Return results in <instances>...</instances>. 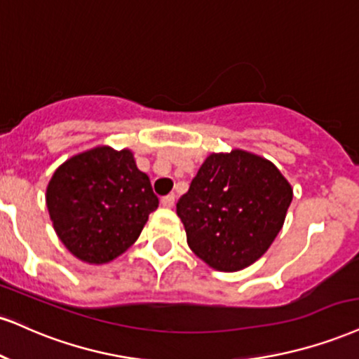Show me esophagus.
I'll list each match as a JSON object with an SVG mask.
<instances>
[{"mask_svg":"<svg viewBox=\"0 0 359 359\" xmlns=\"http://www.w3.org/2000/svg\"><path fill=\"white\" fill-rule=\"evenodd\" d=\"M161 204H162L163 207H167V209H170V207H174V205H175V196H174V194H168V196L162 197V198H161Z\"/></svg>","mask_w":359,"mask_h":359,"instance_id":"1","label":"esophagus"}]
</instances>
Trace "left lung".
<instances>
[{
  "label": "left lung",
  "mask_w": 359,
  "mask_h": 359,
  "mask_svg": "<svg viewBox=\"0 0 359 359\" xmlns=\"http://www.w3.org/2000/svg\"><path fill=\"white\" fill-rule=\"evenodd\" d=\"M291 201V185L274 163L232 150L205 158L177 215L189 248L214 269L234 273L269 249Z\"/></svg>",
  "instance_id": "8db88e82"
}]
</instances>
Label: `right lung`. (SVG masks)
<instances>
[{
    "label": "right lung",
    "mask_w": 359,
    "mask_h": 359,
    "mask_svg": "<svg viewBox=\"0 0 359 359\" xmlns=\"http://www.w3.org/2000/svg\"><path fill=\"white\" fill-rule=\"evenodd\" d=\"M46 207L65 248L81 261L103 264L135 243L158 198L130 150L97 147L56 168Z\"/></svg>",
    "instance_id": "add662e5"
}]
</instances>
